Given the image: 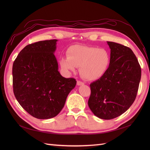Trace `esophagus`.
Returning a JSON list of instances; mask_svg holds the SVG:
<instances>
[{
  "label": "esophagus",
  "instance_id": "esophagus-1",
  "mask_svg": "<svg viewBox=\"0 0 150 150\" xmlns=\"http://www.w3.org/2000/svg\"><path fill=\"white\" fill-rule=\"evenodd\" d=\"M83 84H84V83L82 82V81H77V85L78 86H82Z\"/></svg>",
  "mask_w": 150,
  "mask_h": 150
}]
</instances>
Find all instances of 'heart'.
<instances>
[{
    "label": "heart",
    "mask_w": 150,
    "mask_h": 150,
    "mask_svg": "<svg viewBox=\"0 0 150 150\" xmlns=\"http://www.w3.org/2000/svg\"><path fill=\"white\" fill-rule=\"evenodd\" d=\"M59 64L67 73L79 67V73L84 79L95 81L106 73L110 64V55L104 49L74 45L67 49V56L60 57Z\"/></svg>",
    "instance_id": "heart-1"
}]
</instances>
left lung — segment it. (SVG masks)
<instances>
[{
  "label": "left lung",
  "mask_w": 150,
  "mask_h": 150,
  "mask_svg": "<svg viewBox=\"0 0 150 150\" xmlns=\"http://www.w3.org/2000/svg\"><path fill=\"white\" fill-rule=\"evenodd\" d=\"M107 43L111 49L110 64L103 76L90 84L88 106L99 118L111 120L123 114L134 101L142 69L130 48Z\"/></svg>",
  "instance_id": "1"
}]
</instances>
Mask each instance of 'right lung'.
Segmentation results:
<instances>
[{
  "mask_svg": "<svg viewBox=\"0 0 150 150\" xmlns=\"http://www.w3.org/2000/svg\"><path fill=\"white\" fill-rule=\"evenodd\" d=\"M57 40L26 46L13 63V91L20 105L38 119L56 116L64 107L76 81L65 78L58 71L54 56Z\"/></svg>",
  "mask_w": 150,
  "mask_h": 150,
  "instance_id": "obj_1",
  "label": "right lung"
}]
</instances>
